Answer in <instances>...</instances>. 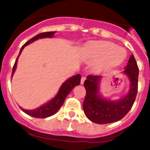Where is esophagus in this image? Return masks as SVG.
Returning <instances> with one entry per match:
<instances>
[{
	"instance_id": "esophagus-1",
	"label": "esophagus",
	"mask_w": 150,
	"mask_h": 150,
	"mask_svg": "<svg viewBox=\"0 0 150 150\" xmlns=\"http://www.w3.org/2000/svg\"><path fill=\"white\" fill-rule=\"evenodd\" d=\"M85 79H86V77L85 76H82L81 78V84H84V81H85Z\"/></svg>"
}]
</instances>
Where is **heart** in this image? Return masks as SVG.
Here are the masks:
<instances>
[{
    "instance_id": "heart-1",
    "label": "heart",
    "mask_w": 150,
    "mask_h": 150,
    "mask_svg": "<svg viewBox=\"0 0 150 150\" xmlns=\"http://www.w3.org/2000/svg\"><path fill=\"white\" fill-rule=\"evenodd\" d=\"M87 59L96 60L101 59L96 65V69L101 71L111 66L120 63L126 56V51L109 41H95L87 44L84 50Z\"/></svg>"
}]
</instances>
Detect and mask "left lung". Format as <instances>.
Segmentation results:
<instances>
[{
	"label": "left lung",
	"instance_id": "1",
	"mask_svg": "<svg viewBox=\"0 0 150 150\" xmlns=\"http://www.w3.org/2000/svg\"><path fill=\"white\" fill-rule=\"evenodd\" d=\"M124 74L130 81V89L126 96L117 100L103 98L99 93V84L102 76L89 75L84 81L86 96L83 109L87 117L97 124L115 122L124 117L130 110L138 91L139 67L134 56L130 57Z\"/></svg>",
	"mask_w": 150,
	"mask_h": 150
}]
</instances>
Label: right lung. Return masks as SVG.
<instances>
[{"label": "right lung", "instance_id": "1", "mask_svg": "<svg viewBox=\"0 0 150 150\" xmlns=\"http://www.w3.org/2000/svg\"><path fill=\"white\" fill-rule=\"evenodd\" d=\"M54 33H55V31L41 33L38 34V35H36L35 36H34L33 38H30L29 41H27L24 45L22 47L21 50H20V54H19L18 57H17V60H16L15 61V63H14V67H13L11 76L14 74V71H15L16 70V68H17V60H18L19 56L20 55L22 51H23V49L25 48V46L28 45V44H30V43L33 42V41H36V40L39 39V38H52L53 35H54ZM80 80H81V75L80 74L75 75L74 76L69 78V79L66 80V81L62 84L61 87H60V90H59L58 93H57V94L55 96V97L53 98L51 100L47 102V103H44V105L41 106L40 107L37 108V109H33V110H26V109H22L21 107H20V109H21L22 111H23L25 113H26L27 115H30V116L31 117H33L46 118L48 117L52 116L53 115L57 113V112H58L59 109H60V107L63 106L65 99L67 97L68 95L70 93V92L73 90L74 87L80 84V81H81Z\"/></svg>", "mask_w": 150, "mask_h": 150}]
</instances>
